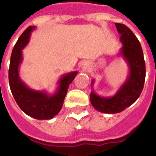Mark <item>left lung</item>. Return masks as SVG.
<instances>
[{
  "label": "left lung",
  "mask_w": 156,
  "mask_h": 156,
  "mask_svg": "<svg viewBox=\"0 0 156 156\" xmlns=\"http://www.w3.org/2000/svg\"><path fill=\"white\" fill-rule=\"evenodd\" d=\"M115 26L123 44L119 55L128 64L129 73L123 85L112 97H101L93 90L91 91L90 100L92 106L100 112L106 114L119 113L133 104L141 95L146 78L144 56L138 39L124 24L116 23ZM93 83L92 80L91 86Z\"/></svg>",
  "instance_id": "obj_1"
}]
</instances>
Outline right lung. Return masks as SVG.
Listing matches in <instances>:
<instances>
[{
  "label": "right lung",
  "instance_id": "right-lung-1",
  "mask_svg": "<svg viewBox=\"0 0 156 156\" xmlns=\"http://www.w3.org/2000/svg\"><path fill=\"white\" fill-rule=\"evenodd\" d=\"M35 28V26H29L21 34L13 48L9 63V83L12 95L20 109L30 117L44 120L54 118L60 111L68 88L78 74V71H73L59 78L58 88L53 95L29 88L21 80L19 68L23 61L22 50L28 45L31 33Z\"/></svg>",
  "mask_w": 156,
  "mask_h": 156
}]
</instances>
